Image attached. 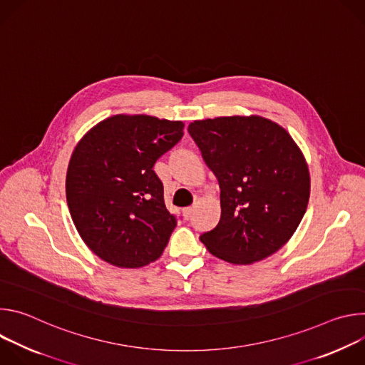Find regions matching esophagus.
Wrapping results in <instances>:
<instances>
[{
	"mask_svg": "<svg viewBox=\"0 0 365 365\" xmlns=\"http://www.w3.org/2000/svg\"><path fill=\"white\" fill-rule=\"evenodd\" d=\"M183 217L186 218V220H189L190 218V215H192V212H193V207L192 206H187V207H183Z\"/></svg>",
	"mask_w": 365,
	"mask_h": 365,
	"instance_id": "34e87169",
	"label": "esophagus"
}]
</instances>
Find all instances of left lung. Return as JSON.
<instances>
[{"label":"left lung","instance_id":"1","mask_svg":"<svg viewBox=\"0 0 365 365\" xmlns=\"http://www.w3.org/2000/svg\"><path fill=\"white\" fill-rule=\"evenodd\" d=\"M221 187V220L200 235L215 257L251 264L280 250L299 227L310 178L300 148L263 117H220L187 127Z\"/></svg>","mask_w":365,"mask_h":365}]
</instances>
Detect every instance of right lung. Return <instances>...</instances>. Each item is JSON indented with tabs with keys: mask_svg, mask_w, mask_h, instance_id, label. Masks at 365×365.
I'll return each instance as SVG.
<instances>
[{
	"mask_svg": "<svg viewBox=\"0 0 365 365\" xmlns=\"http://www.w3.org/2000/svg\"><path fill=\"white\" fill-rule=\"evenodd\" d=\"M183 137V123L148 115H114L75 147L66 199L85 244L103 262L137 269L158 259L178 224L153 170Z\"/></svg>",
	"mask_w": 365,
	"mask_h": 365,
	"instance_id": "obj_1",
	"label": "right lung"
}]
</instances>
